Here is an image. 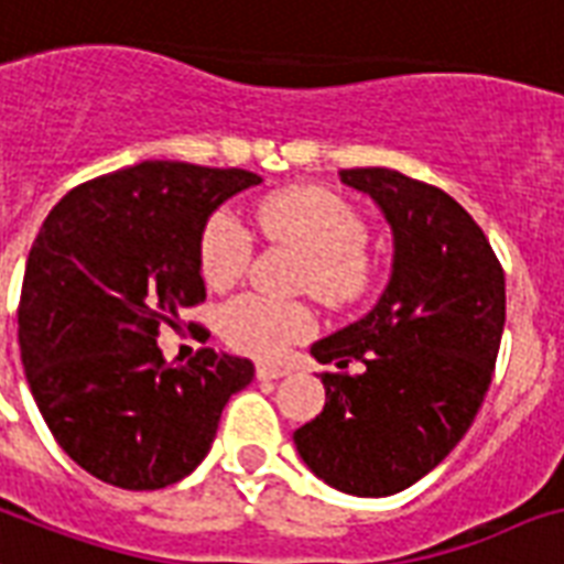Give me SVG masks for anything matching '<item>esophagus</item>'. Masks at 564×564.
Returning a JSON list of instances; mask_svg holds the SVG:
<instances>
[{
	"label": "esophagus",
	"instance_id": "esophagus-1",
	"mask_svg": "<svg viewBox=\"0 0 564 564\" xmlns=\"http://www.w3.org/2000/svg\"><path fill=\"white\" fill-rule=\"evenodd\" d=\"M288 373H291V370L282 368V365H259V368H256V377L259 379H282L288 377Z\"/></svg>",
	"mask_w": 564,
	"mask_h": 564
}]
</instances>
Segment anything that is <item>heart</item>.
<instances>
[{
  "label": "heart",
  "mask_w": 564,
  "mask_h": 564,
  "mask_svg": "<svg viewBox=\"0 0 564 564\" xmlns=\"http://www.w3.org/2000/svg\"><path fill=\"white\" fill-rule=\"evenodd\" d=\"M264 238L291 247L305 259L300 285L323 300H344L361 285L368 264V223L347 199L326 187L296 185L268 194L256 205ZM252 261V235L235 214L208 217L199 238V270L212 288H229ZM223 341L247 356L276 359L314 332V314L303 303H279L241 294L220 308Z\"/></svg>",
  "instance_id": "obj_1"
}]
</instances>
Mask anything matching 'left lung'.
Listing matches in <instances>:
<instances>
[{
    "instance_id": "left-lung-1",
    "label": "left lung",
    "mask_w": 564,
    "mask_h": 564,
    "mask_svg": "<svg viewBox=\"0 0 564 564\" xmlns=\"http://www.w3.org/2000/svg\"><path fill=\"white\" fill-rule=\"evenodd\" d=\"M341 178L386 212L394 270L361 321L312 347L326 365V405L294 444L332 488L388 497L426 477L477 417L503 335L506 276L486 232L441 187L388 167Z\"/></svg>"
}]
</instances>
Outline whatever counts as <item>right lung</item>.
Instances as JSON below:
<instances>
[{"instance_id": "add662e5", "label": "right lung", "mask_w": 564, "mask_h": 564, "mask_svg": "<svg viewBox=\"0 0 564 564\" xmlns=\"http://www.w3.org/2000/svg\"><path fill=\"white\" fill-rule=\"evenodd\" d=\"M259 182L238 167L143 161L82 182L43 220L17 308L20 352L43 421L90 477L126 491L185 479L223 405L256 377L250 359L212 347L173 368L155 338L205 303V220Z\"/></svg>"}]
</instances>
